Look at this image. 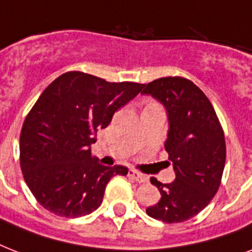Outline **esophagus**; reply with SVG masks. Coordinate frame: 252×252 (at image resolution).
<instances>
[{
    "instance_id": "1",
    "label": "esophagus",
    "mask_w": 252,
    "mask_h": 252,
    "mask_svg": "<svg viewBox=\"0 0 252 252\" xmlns=\"http://www.w3.org/2000/svg\"><path fill=\"white\" fill-rule=\"evenodd\" d=\"M128 176H129L130 179L136 180V182H138V183H145V182H148V176L144 175V174H141V172H137L136 170H133V168H129V171H128Z\"/></svg>"
}]
</instances>
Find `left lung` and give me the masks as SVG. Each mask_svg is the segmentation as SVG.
<instances>
[{
  "instance_id": "obj_1",
  "label": "left lung",
  "mask_w": 252,
  "mask_h": 252,
  "mask_svg": "<svg viewBox=\"0 0 252 252\" xmlns=\"http://www.w3.org/2000/svg\"><path fill=\"white\" fill-rule=\"evenodd\" d=\"M142 89L141 94L165 107V149L175 171L168 184L150 178L161 199L146 213L163 222H183L203 211L219 189L226 159L223 130L207 95L189 80L165 77Z\"/></svg>"
}]
</instances>
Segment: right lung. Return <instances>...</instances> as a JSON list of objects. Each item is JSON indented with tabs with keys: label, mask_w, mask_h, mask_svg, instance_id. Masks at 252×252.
Segmentation results:
<instances>
[{
	"label": "right lung",
	"mask_w": 252,
	"mask_h": 252,
	"mask_svg": "<svg viewBox=\"0 0 252 252\" xmlns=\"http://www.w3.org/2000/svg\"><path fill=\"white\" fill-rule=\"evenodd\" d=\"M142 87L68 72L41 93L19 140L23 178L40 205L72 219L98 209L111 178L126 175L128 168L100 165L91 156V144Z\"/></svg>",
	"instance_id": "add662e5"
}]
</instances>
